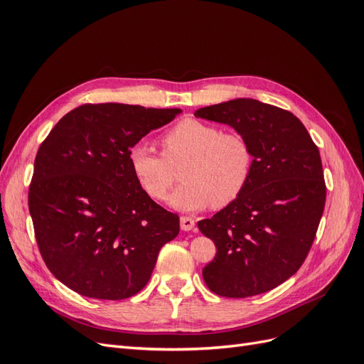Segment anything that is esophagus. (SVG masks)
<instances>
[{"label":"esophagus","instance_id":"esophagus-1","mask_svg":"<svg viewBox=\"0 0 364 364\" xmlns=\"http://www.w3.org/2000/svg\"><path fill=\"white\" fill-rule=\"evenodd\" d=\"M194 228V218L182 215L181 217V229L182 230H191Z\"/></svg>","mask_w":364,"mask_h":364}]
</instances>
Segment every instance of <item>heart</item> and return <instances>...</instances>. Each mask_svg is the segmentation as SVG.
Listing matches in <instances>:
<instances>
[{
    "label": "heart",
    "mask_w": 364,
    "mask_h": 364,
    "mask_svg": "<svg viewBox=\"0 0 364 364\" xmlns=\"http://www.w3.org/2000/svg\"><path fill=\"white\" fill-rule=\"evenodd\" d=\"M181 168L182 185L170 196L179 211H200L234 202L245 191L252 173V150L238 134L194 118L174 124L162 138V155L147 144H135L129 164L138 183L150 197L162 200L174 182L173 167Z\"/></svg>",
    "instance_id": "obj_1"
}]
</instances>
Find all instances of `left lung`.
Masks as SVG:
<instances>
[{"instance_id":"left-lung-1","label":"left lung","mask_w":364,"mask_h":364,"mask_svg":"<svg viewBox=\"0 0 364 364\" xmlns=\"http://www.w3.org/2000/svg\"><path fill=\"white\" fill-rule=\"evenodd\" d=\"M194 115L235 129L253 158L245 191L197 223L217 247L203 279L225 297L266 293L299 270L314 241L326 197L321 153L299 118L253 98Z\"/></svg>"}]
</instances>
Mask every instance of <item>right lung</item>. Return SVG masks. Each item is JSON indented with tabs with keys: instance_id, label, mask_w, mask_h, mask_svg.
Wrapping results in <instances>:
<instances>
[{
	"instance_id": "add662e5",
	"label": "right lung",
	"mask_w": 364,
	"mask_h": 364,
	"mask_svg": "<svg viewBox=\"0 0 364 364\" xmlns=\"http://www.w3.org/2000/svg\"><path fill=\"white\" fill-rule=\"evenodd\" d=\"M181 109L121 103L73 109L42 142L28 190L41 255L68 289L119 301L146 287L179 217L150 199L129 151Z\"/></svg>"
}]
</instances>
